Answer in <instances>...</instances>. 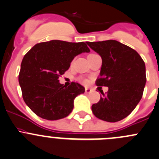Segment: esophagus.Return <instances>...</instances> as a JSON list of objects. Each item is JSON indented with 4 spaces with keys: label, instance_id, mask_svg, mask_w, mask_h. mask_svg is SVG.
I'll list each match as a JSON object with an SVG mask.
<instances>
[{
    "label": "esophagus",
    "instance_id": "esophagus-1",
    "mask_svg": "<svg viewBox=\"0 0 159 159\" xmlns=\"http://www.w3.org/2000/svg\"><path fill=\"white\" fill-rule=\"evenodd\" d=\"M85 93H92V89H89V88H86V89H85Z\"/></svg>",
    "mask_w": 159,
    "mask_h": 159
}]
</instances>
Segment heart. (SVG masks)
Returning a JSON list of instances; mask_svg holds the SVG:
<instances>
[{
	"mask_svg": "<svg viewBox=\"0 0 159 159\" xmlns=\"http://www.w3.org/2000/svg\"><path fill=\"white\" fill-rule=\"evenodd\" d=\"M90 55H92V54H90ZM83 82H84V83H86H86H88L87 80H84V81H83Z\"/></svg>",
	"mask_w": 159,
	"mask_h": 159,
	"instance_id": "b5f03b06",
	"label": "heart"
}]
</instances>
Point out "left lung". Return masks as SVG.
<instances>
[{"label": "left lung", "mask_w": 159, "mask_h": 159, "mask_svg": "<svg viewBox=\"0 0 159 159\" xmlns=\"http://www.w3.org/2000/svg\"><path fill=\"white\" fill-rule=\"evenodd\" d=\"M102 58L96 86H108L106 94L92 106L96 117L116 122L127 117L142 97L146 83L145 65L140 55L116 40L87 42Z\"/></svg>", "instance_id": "obj_1"}]
</instances>
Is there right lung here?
I'll return each instance as SVG.
<instances>
[{
	"mask_svg": "<svg viewBox=\"0 0 159 159\" xmlns=\"http://www.w3.org/2000/svg\"><path fill=\"white\" fill-rule=\"evenodd\" d=\"M89 51L84 42L53 40L36 44L26 53L21 62L19 84L24 102L36 115L57 120L72 112L74 99L84 93L85 88L74 82L66 87L58 79L76 56Z\"/></svg>",
	"mask_w": 159,
	"mask_h": 159,
	"instance_id": "add662e5",
	"label": "right lung"
}]
</instances>
